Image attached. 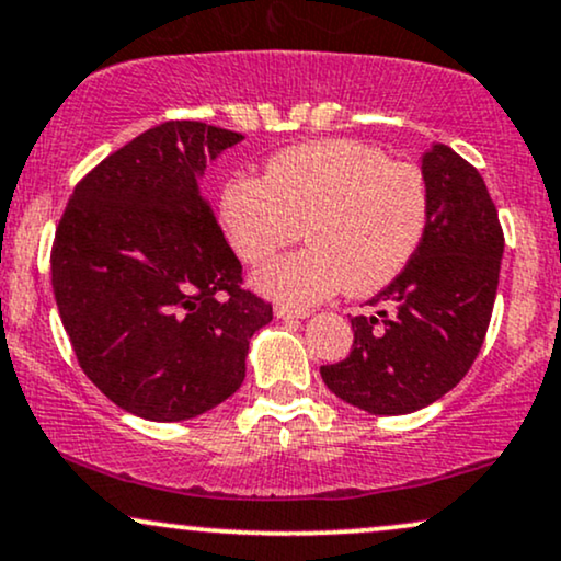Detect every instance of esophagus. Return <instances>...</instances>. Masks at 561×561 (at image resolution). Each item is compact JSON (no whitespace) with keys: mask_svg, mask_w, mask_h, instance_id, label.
Wrapping results in <instances>:
<instances>
[{"mask_svg":"<svg viewBox=\"0 0 561 561\" xmlns=\"http://www.w3.org/2000/svg\"><path fill=\"white\" fill-rule=\"evenodd\" d=\"M274 316H276V319H306L308 310L289 308V306H276V308H274Z\"/></svg>","mask_w":561,"mask_h":561,"instance_id":"esophagus-1","label":"esophagus"}]
</instances>
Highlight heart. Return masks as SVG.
<instances>
[{"instance_id":"obj_1","label":"heart","mask_w":561,"mask_h":561,"mask_svg":"<svg viewBox=\"0 0 561 561\" xmlns=\"http://www.w3.org/2000/svg\"><path fill=\"white\" fill-rule=\"evenodd\" d=\"M221 227L234 253L263 266L302 234L310 245L255 274V287L287 306H310L336 289L374 295L394 282L428 229L426 174L363 140L332 138L274 153L261 180L221 191Z\"/></svg>"}]
</instances>
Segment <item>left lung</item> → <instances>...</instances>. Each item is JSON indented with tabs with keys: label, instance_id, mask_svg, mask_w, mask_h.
<instances>
[{
	"label": "left lung",
	"instance_id": "left-lung-1",
	"mask_svg": "<svg viewBox=\"0 0 561 561\" xmlns=\"http://www.w3.org/2000/svg\"><path fill=\"white\" fill-rule=\"evenodd\" d=\"M431 216L408 268L355 316L353 350L321 366L340 400L370 415L426 408L462 381L481 353L496 300L504 232L485 182L449 146L423 153Z\"/></svg>",
	"mask_w": 561,
	"mask_h": 561
}]
</instances>
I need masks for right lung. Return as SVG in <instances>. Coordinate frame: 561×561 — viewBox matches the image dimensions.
<instances>
[{
  "label": "right lung",
  "mask_w": 561,
  "mask_h": 561,
  "mask_svg": "<svg viewBox=\"0 0 561 561\" xmlns=\"http://www.w3.org/2000/svg\"><path fill=\"white\" fill-rule=\"evenodd\" d=\"M240 140L193 119L140 133L78 182L54 234V300L80 368L146 421L232 397L272 321L198 187L206 161Z\"/></svg>",
  "instance_id": "add662e5"
}]
</instances>
